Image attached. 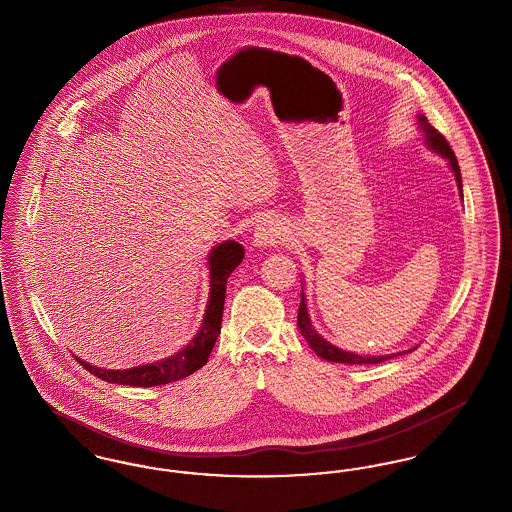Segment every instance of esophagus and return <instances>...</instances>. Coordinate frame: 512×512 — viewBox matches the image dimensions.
I'll use <instances>...</instances> for the list:
<instances>
[{"instance_id":"esophagus-1","label":"esophagus","mask_w":512,"mask_h":512,"mask_svg":"<svg viewBox=\"0 0 512 512\" xmlns=\"http://www.w3.org/2000/svg\"><path fill=\"white\" fill-rule=\"evenodd\" d=\"M280 238V228L272 220H263L257 224L255 234H253V244L259 247H270L276 244Z\"/></svg>"}]
</instances>
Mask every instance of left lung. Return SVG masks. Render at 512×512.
<instances>
[{
  "instance_id": "8db88e82",
  "label": "left lung",
  "mask_w": 512,
  "mask_h": 512,
  "mask_svg": "<svg viewBox=\"0 0 512 512\" xmlns=\"http://www.w3.org/2000/svg\"><path fill=\"white\" fill-rule=\"evenodd\" d=\"M420 126L428 138V146L432 147L434 151L441 153L443 157L449 159V165L455 172V178H457V184H459V190L463 195V184H461V169H459V163H457V157L453 153V149L449 146V142L445 140V136L438 132L426 117H418ZM297 324H299V330L303 334V338L309 341V345L313 347V351L317 353L318 357L326 359V361H332V363H343V365H376V363H384L395 355H386V357H363V355H355V353H349V351H341L338 347H334L332 343H328L326 340H322L315 332V328L311 326V320H309V313H307V305H305V297L301 293V305H299V311H297ZM409 353V351H407Z\"/></svg>"
}]
</instances>
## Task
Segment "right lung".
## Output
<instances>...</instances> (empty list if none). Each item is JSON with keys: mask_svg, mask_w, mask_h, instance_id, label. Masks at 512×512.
I'll return each instance as SVG.
<instances>
[{"mask_svg": "<svg viewBox=\"0 0 512 512\" xmlns=\"http://www.w3.org/2000/svg\"><path fill=\"white\" fill-rule=\"evenodd\" d=\"M244 253V245L238 242H224L213 249L209 259L211 293H209V305L203 317V324L195 334L194 340L176 355L153 365L136 366L128 370H103V368L86 365L78 357L74 359L99 380H105L109 384H121V386H136V388L165 386L194 374L195 370H199L207 363L215 347V341L219 338L224 297H226V280L230 278L232 270L242 263Z\"/></svg>", "mask_w": 512, "mask_h": 512, "instance_id": "obj_1", "label": "right lung"}]
</instances>
